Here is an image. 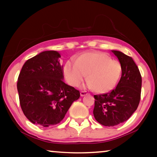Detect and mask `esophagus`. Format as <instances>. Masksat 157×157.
<instances>
[{
    "label": "esophagus",
    "instance_id": "esophagus-1",
    "mask_svg": "<svg viewBox=\"0 0 157 157\" xmlns=\"http://www.w3.org/2000/svg\"><path fill=\"white\" fill-rule=\"evenodd\" d=\"M80 94H81V96H86V95H87L88 94V93L86 91H81V93H80Z\"/></svg>",
    "mask_w": 157,
    "mask_h": 157
}]
</instances>
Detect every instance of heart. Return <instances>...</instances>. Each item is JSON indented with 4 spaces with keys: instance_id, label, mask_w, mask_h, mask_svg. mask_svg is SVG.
I'll list each match as a JSON object with an SVG mask.
<instances>
[{
    "instance_id": "b5f03b06",
    "label": "heart",
    "mask_w": 157,
    "mask_h": 157,
    "mask_svg": "<svg viewBox=\"0 0 157 157\" xmlns=\"http://www.w3.org/2000/svg\"><path fill=\"white\" fill-rule=\"evenodd\" d=\"M63 72L66 81L73 86H78L87 75V86L104 94L117 85L122 66L119 61L111 59L104 53L87 52L75 58V62H66Z\"/></svg>"
}]
</instances>
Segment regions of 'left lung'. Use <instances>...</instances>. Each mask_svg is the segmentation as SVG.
Returning <instances> with one entry per match:
<instances>
[{
	"label": "left lung",
	"mask_w": 157,
	"mask_h": 157,
	"mask_svg": "<svg viewBox=\"0 0 157 157\" xmlns=\"http://www.w3.org/2000/svg\"><path fill=\"white\" fill-rule=\"evenodd\" d=\"M121 64V77L110 93L94 95V116L101 125L113 126L127 121L136 110L141 98V76L132 57L111 51Z\"/></svg>",
	"instance_id": "8db88e82"
}]
</instances>
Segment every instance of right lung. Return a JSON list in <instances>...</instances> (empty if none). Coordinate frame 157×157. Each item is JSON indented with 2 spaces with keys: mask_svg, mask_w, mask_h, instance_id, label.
Returning <instances> with one entry per match:
<instances>
[{
  "mask_svg": "<svg viewBox=\"0 0 157 157\" xmlns=\"http://www.w3.org/2000/svg\"><path fill=\"white\" fill-rule=\"evenodd\" d=\"M61 54L45 51L25 61L17 89L21 109L33 124L48 127L63 119L80 92L63 81Z\"/></svg>",
  "mask_w": 157,
  "mask_h": 157,
  "instance_id": "1",
  "label": "right lung"
}]
</instances>
